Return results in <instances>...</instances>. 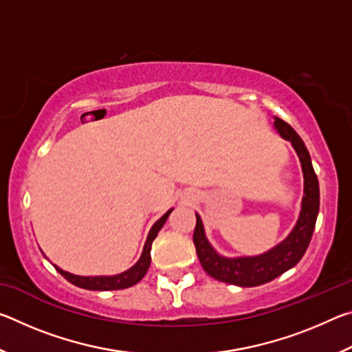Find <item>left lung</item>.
I'll use <instances>...</instances> for the list:
<instances>
[{
    "instance_id": "obj_1",
    "label": "left lung",
    "mask_w": 352,
    "mask_h": 352,
    "mask_svg": "<svg viewBox=\"0 0 352 352\" xmlns=\"http://www.w3.org/2000/svg\"><path fill=\"white\" fill-rule=\"evenodd\" d=\"M275 127L284 140L292 142L300 157L302 174H305V197H302L300 219L287 239L270 250L269 253L254 256V258L226 259L214 252L205 236L201 219L195 214L197 222H195L192 236L195 252H197L204 270L217 281L241 285V287H256V285L270 283L283 275L284 272L295 267L305 256L309 243H311L320 210L318 178L314 170L311 155H309L300 135L279 118H276Z\"/></svg>"
}]
</instances>
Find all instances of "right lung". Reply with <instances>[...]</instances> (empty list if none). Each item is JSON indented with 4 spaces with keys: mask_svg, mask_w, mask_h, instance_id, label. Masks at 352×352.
<instances>
[{
    "mask_svg": "<svg viewBox=\"0 0 352 352\" xmlns=\"http://www.w3.org/2000/svg\"><path fill=\"white\" fill-rule=\"evenodd\" d=\"M172 212L168 211L164 214V216L158 220V222H155V225L152 226L151 233L147 236V241H146V245L144 250H142V254L140 261L136 262V264L132 267V269L121 273V275H116V276H77V275H71L68 272H63L62 269H58L57 265H54L57 272L60 273V275L69 281L71 284L77 285V287L80 289H88V290H121V289H127V287H132L136 283H140L142 278L148 270V265H151V247H152V242L155 237H157L158 231L163 228V225L166 220H168L169 214Z\"/></svg>",
    "mask_w": 352,
    "mask_h": 352,
    "instance_id": "right-lung-1",
    "label": "right lung"
}]
</instances>
